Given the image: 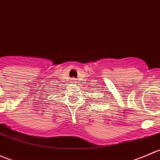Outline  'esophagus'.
Returning <instances> with one entry per match:
<instances>
[{"instance_id": "1", "label": "esophagus", "mask_w": 160, "mask_h": 160, "mask_svg": "<svg viewBox=\"0 0 160 160\" xmlns=\"http://www.w3.org/2000/svg\"><path fill=\"white\" fill-rule=\"evenodd\" d=\"M70 80H71V82H72V83H76V80H76L75 78H72Z\"/></svg>"}]
</instances>
